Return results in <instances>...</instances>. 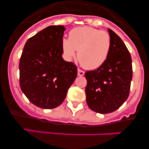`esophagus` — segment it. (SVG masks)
I'll return each instance as SVG.
<instances>
[{
  "label": "esophagus",
  "mask_w": 149,
  "mask_h": 149,
  "mask_svg": "<svg viewBox=\"0 0 149 149\" xmlns=\"http://www.w3.org/2000/svg\"><path fill=\"white\" fill-rule=\"evenodd\" d=\"M77 75L78 76H84V72L80 68L77 69Z\"/></svg>",
  "instance_id": "obj_1"
}]
</instances>
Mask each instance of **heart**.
<instances>
[{"mask_svg":"<svg viewBox=\"0 0 149 149\" xmlns=\"http://www.w3.org/2000/svg\"><path fill=\"white\" fill-rule=\"evenodd\" d=\"M110 46L108 33L87 26L74 28L69 33V39H64L62 42L67 58L72 59L78 51L77 59L87 69H95L106 61Z\"/></svg>","mask_w":149,"mask_h":149,"instance_id":"obj_1","label":"heart"}]
</instances>
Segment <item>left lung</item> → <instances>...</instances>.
Segmentation results:
<instances>
[{
	"instance_id": "left-lung-1",
	"label": "left lung",
	"mask_w": 149,
	"mask_h": 149,
	"mask_svg": "<svg viewBox=\"0 0 149 149\" xmlns=\"http://www.w3.org/2000/svg\"><path fill=\"white\" fill-rule=\"evenodd\" d=\"M110 53L97 69L85 72L87 81L86 103L98 113H109L119 109L129 95L132 80V60L127 47L110 29Z\"/></svg>"
}]
</instances>
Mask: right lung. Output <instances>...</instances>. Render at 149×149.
Listing matches in <instances>:
<instances>
[{"mask_svg":"<svg viewBox=\"0 0 149 149\" xmlns=\"http://www.w3.org/2000/svg\"><path fill=\"white\" fill-rule=\"evenodd\" d=\"M65 28L49 26L24 45L19 63V84L31 103L53 109L63 102L77 74V66L63 60L62 42Z\"/></svg>","mask_w":149,"mask_h":149,"instance_id":"right-lung-1","label":"right lung"}]
</instances>
